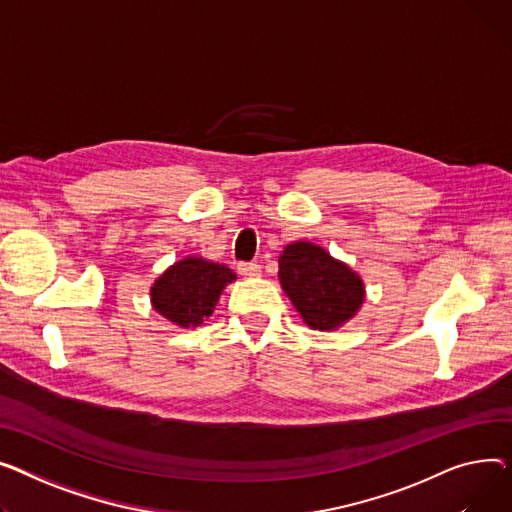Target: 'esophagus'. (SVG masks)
Instances as JSON below:
<instances>
[{
  "instance_id": "1",
  "label": "esophagus",
  "mask_w": 512,
  "mask_h": 512,
  "mask_svg": "<svg viewBox=\"0 0 512 512\" xmlns=\"http://www.w3.org/2000/svg\"><path fill=\"white\" fill-rule=\"evenodd\" d=\"M237 273L246 279H254V277H260L262 266L258 262H239Z\"/></svg>"
}]
</instances>
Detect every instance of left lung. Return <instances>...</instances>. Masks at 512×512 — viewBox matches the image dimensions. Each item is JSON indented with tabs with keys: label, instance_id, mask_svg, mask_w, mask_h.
Masks as SVG:
<instances>
[{
	"label": "left lung",
	"instance_id": "left-lung-1",
	"mask_svg": "<svg viewBox=\"0 0 512 512\" xmlns=\"http://www.w3.org/2000/svg\"><path fill=\"white\" fill-rule=\"evenodd\" d=\"M279 279L304 322L333 330L364 304V283L320 246L289 244L279 256Z\"/></svg>",
	"mask_w": 512,
	"mask_h": 512
}]
</instances>
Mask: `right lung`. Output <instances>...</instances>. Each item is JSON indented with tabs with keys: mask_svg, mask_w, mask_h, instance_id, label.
I'll return each instance as SVG.
<instances>
[{
	"mask_svg": "<svg viewBox=\"0 0 512 512\" xmlns=\"http://www.w3.org/2000/svg\"><path fill=\"white\" fill-rule=\"evenodd\" d=\"M235 273L225 264L186 258L175 262L150 289L155 310L177 326H198L213 314L219 295Z\"/></svg>",
	"mask_w": 512,
	"mask_h": 512,
	"instance_id": "add662e5",
	"label": "right lung"
}]
</instances>
